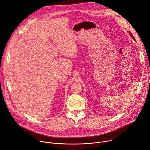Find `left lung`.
I'll return each mask as SVG.
<instances>
[{"label": "left lung", "instance_id": "obj_1", "mask_svg": "<svg viewBox=\"0 0 150 150\" xmlns=\"http://www.w3.org/2000/svg\"><path fill=\"white\" fill-rule=\"evenodd\" d=\"M131 35H132V37H133V38H134V37H133V35H132V34H131Z\"/></svg>", "mask_w": 150, "mask_h": 150}]
</instances>
